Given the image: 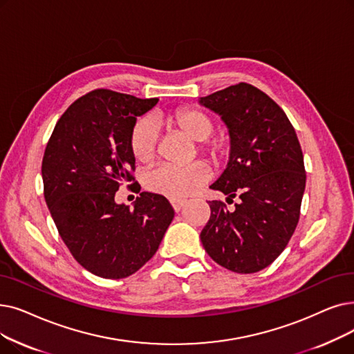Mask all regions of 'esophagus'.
Segmentation results:
<instances>
[{"label": "esophagus", "instance_id": "34e87169", "mask_svg": "<svg viewBox=\"0 0 354 354\" xmlns=\"http://www.w3.org/2000/svg\"><path fill=\"white\" fill-rule=\"evenodd\" d=\"M171 204H172L174 209H175L176 212H179V211L183 208V205L187 204V201H185V199H171Z\"/></svg>", "mask_w": 354, "mask_h": 354}]
</instances>
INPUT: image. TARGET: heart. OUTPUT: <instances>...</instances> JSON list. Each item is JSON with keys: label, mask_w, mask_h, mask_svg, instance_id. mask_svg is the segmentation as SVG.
Returning a JSON list of instances; mask_svg holds the SVG:
<instances>
[{"label": "heart", "mask_w": 354, "mask_h": 354, "mask_svg": "<svg viewBox=\"0 0 354 354\" xmlns=\"http://www.w3.org/2000/svg\"><path fill=\"white\" fill-rule=\"evenodd\" d=\"M156 121L178 129L189 139L199 142V149L212 159H218L223 155L224 145L221 142L207 140L214 131V121L204 111L185 106V109L175 110L174 113L160 114L156 117ZM158 137V126L151 118L143 117L136 121L130 134V149L137 162L147 163L155 158ZM208 176V167L203 162H194L187 166L160 165L147 172L145 185L155 194L171 199H179L195 192Z\"/></svg>", "instance_id": "obj_1"}]
</instances>
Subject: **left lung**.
I'll return each mask as SVG.
<instances>
[{
	"instance_id": "obj_1",
	"label": "left lung",
	"mask_w": 354,
	"mask_h": 354,
	"mask_svg": "<svg viewBox=\"0 0 354 354\" xmlns=\"http://www.w3.org/2000/svg\"><path fill=\"white\" fill-rule=\"evenodd\" d=\"M198 104L220 115L230 136L227 166L209 188L240 199L234 211L209 201L211 217L199 237L223 268L259 272L283 252L299 220L306 176L297 133L281 106L249 84Z\"/></svg>"
}]
</instances>
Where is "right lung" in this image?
<instances>
[{"label":"right lung","mask_w":354,"mask_h":354,"mask_svg":"<svg viewBox=\"0 0 354 354\" xmlns=\"http://www.w3.org/2000/svg\"><path fill=\"white\" fill-rule=\"evenodd\" d=\"M158 101L92 91L59 118L44 150V199L57 232L76 262L100 278L139 270L174 220L172 205L158 194L142 192L133 207L115 203L120 185L134 179L131 130Z\"/></svg>","instance_id":"1"}]
</instances>
